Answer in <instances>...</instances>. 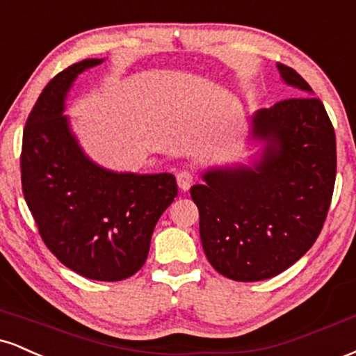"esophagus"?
<instances>
[{"label":"esophagus","mask_w":356,"mask_h":356,"mask_svg":"<svg viewBox=\"0 0 356 356\" xmlns=\"http://www.w3.org/2000/svg\"><path fill=\"white\" fill-rule=\"evenodd\" d=\"M194 184V174L191 172V170H181V172L177 174V186L181 191H189L191 186Z\"/></svg>","instance_id":"1"}]
</instances>
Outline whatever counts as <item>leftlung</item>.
Here are the masks:
<instances>
[{
  "label": "left lung",
  "mask_w": 356,
  "mask_h": 356,
  "mask_svg": "<svg viewBox=\"0 0 356 356\" xmlns=\"http://www.w3.org/2000/svg\"><path fill=\"white\" fill-rule=\"evenodd\" d=\"M298 97L252 115L259 162L211 169L191 187L211 266L234 281H263L306 254L320 236L337 177V138L303 76L277 63Z\"/></svg>",
  "instance_id": "obj_1"
}]
</instances>
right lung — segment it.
Masks as SVG:
<instances>
[{
	"label": "right lung",
	"instance_id": "obj_1",
	"mask_svg": "<svg viewBox=\"0 0 356 356\" xmlns=\"http://www.w3.org/2000/svg\"><path fill=\"white\" fill-rule=\"evenodd\" d=\"M102 58L65 68L43 88L23 130L22 187L43 243L72 271L122 281L144 266L159 218L177 195L172 174L112 172L85 155L63 115L76 76Z\"/></svg>",
	"mask_w": 356,
	"mask_h": 356
}]
</instances>
